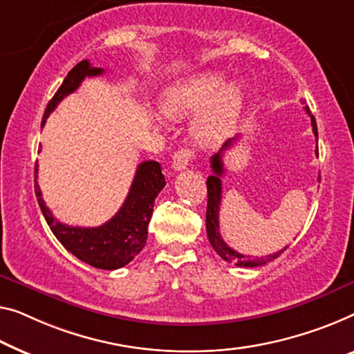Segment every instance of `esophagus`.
Masks as SVG:
<instances>
[{
	"instance_id": "obj_1",
	"label": "esophagus",
	"mask_w": 354,
	"mask_h": 354,
	"mask_svg": "<svg viewBox=\"0 0 354 354\" xmlns=\"http://www.w3.org/2000/svg\"><path fill=\"white\" fill-rule=\"evenodd\" d=\"M194 151L192 149H179L175 152V156H173V168H175V171H183L186 170L189 162L194 159Z\"/></svg>"
}]
</instances>
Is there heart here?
Listing matches in <instances>:
<instances>
[{
	"mask_svg": "<svg viewBox=\"0 0 354 354\" xmlns=\"http://www.w3.org/2000/svg\"><path fill=\"white\" fill-rule=\"evenodd\" d=\"M243 87L235 81L223 82L216 71L198 73L170 86L162 97V111L167 118L195 115L192 133L202 145H214L224 138L239 119L243 106Z\"/></svg>",
	"mask_w": 354,
	"mask_h": 354,
	"instance_id": "heart-1",
	"label": "heart"
}]
</instances>
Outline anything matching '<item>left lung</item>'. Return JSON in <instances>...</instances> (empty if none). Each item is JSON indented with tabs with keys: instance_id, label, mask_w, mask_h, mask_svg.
Here are the masks:
<instances>
[{
	"instance_id": "obj_1",
	"label": "left lung",
	"mask_w": 354,
	"mask_h": 354,
	"mask_svg": "<svg viewBox=\"0 0 354 354\" xmlns=\"http://www.w3.org/2000/svg\"><path fill=\"white\" fill-rule=\"evenodd\" d=\"M307 111L310 119H312V127H313V133L316 136V143H318V129H316V120L312 114H310V109L305 108ZM234 140H229L223 147H221L219 152L211 157V168H213V175L208 176L207 179V189H208V205H207V235L211 246L214 248V251L223 257L225 262H232L239 267H259L263 266V263L270 262L273 259L281 254V252L286 250L273 252V254H268L266 257H261V259H252L251 256H245L240 254L239 251L232 250V248L225 243L221 236L219 232V208H221V197H223V181H221V176L224 175L225 168H224V162H223V156L224 151H227L229 147L234 143ZM316 154H318V145H316Z\"/></svg>"
}]
</instances>
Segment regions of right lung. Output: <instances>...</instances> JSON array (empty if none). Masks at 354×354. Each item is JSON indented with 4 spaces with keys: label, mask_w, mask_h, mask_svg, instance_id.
Listing matches in <instances>:
<instances>
[{
    "label": "right lung",
    "mask_w": 354,
    "mask_h": 354,
    "mask_svg": "<svg viewBox=\"0 0 354 354\" xmlns=\"http://www.w3.org/2000/svg\"><path fill=\"white\" fill-rule=\"evenodd\" d=\"M103 71V68L92 66L88 60L79 62L68 73L59 91L47 103L41 127H44L46 119L57 108V104L66 95L75 92L84 79L98 76ZM36 179H38V165L35 167V194L52 234L79 261L95 268H103V270H115L127 266L143 250L156 197L165 187V176L162 175L160 163L156 160L141 162L136 168L133 183L124 205L108 223L98 227H73V225L59 223L54 218L52 211L46 207L42 200L39 184Z\"/></svg>",
    "instance_id": "1"
}]
</instances>
